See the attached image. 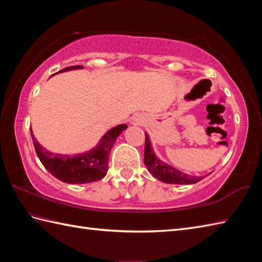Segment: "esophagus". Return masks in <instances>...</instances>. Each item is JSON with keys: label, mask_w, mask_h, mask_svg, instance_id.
Segmentation results:
<instances>
[{"label": "esophagus", "mask_w": 262, "mask_h": 262, "mask_svg": "<svg viewBox=\"0 0 262 262\" xmlns=\"http://www.w3.org/2000/svg\"><path fill=\"white\" fill-rule=\"evenodd\" d=\"M133 122H134V124H138V122H140V120H138L137 118H135L134 120H133Z\"/></svg>", "instance_id": "34e87169"}]
</instances>
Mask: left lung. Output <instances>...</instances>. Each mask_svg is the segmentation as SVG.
Wrapping results in <instances>:
<instances>
[{
	"label": "left lung",
	"instance_id": "left-lung-1",
	"mask_svg": "<svg viewBox=\"0 0 262 262\" xmlns=\"http://www.w3.org/2000/svg\"><path fill=\"white\" fill-rule=\"evenodd\" d=\"M144 163L147 170L151 172L154 178L164 183H172V185H192L200 180L205 179L207 176H191L183 173L182 171L176 169L168 163L160 160L152 147V143L149 141L147 133H145V152H144Z\"/></svg>",
	"mask_w": 262,
	"mask_h": 262
}]
</instances>
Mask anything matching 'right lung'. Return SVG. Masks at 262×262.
Instances as JSON below:
<instances>
[{
    "label": "right lung",
    "instance_id": "obj_1",
    "mask_svg": "<svg viewBox=\"0 0 262 262\" xmlns=\"http://www.w3.org/2000/svg\"><path fill=\"white\" fill-rule=\"evenodd\" d=\"M82 69V65L70 66V68H66L57 72V73ZM126 128V124L113 127L101 137V140H100L96 147H93L88 152L74 155L58 154L48 151L36 140L32 129H30V134L36 153L42 165L56 179L65 183L80 185V183H89L101 180L107 174L108 159L111 148H113L117 138Z\"/></svg>",
    "mask_w": 262,
    "mask_h": 262
}]
</instances>
